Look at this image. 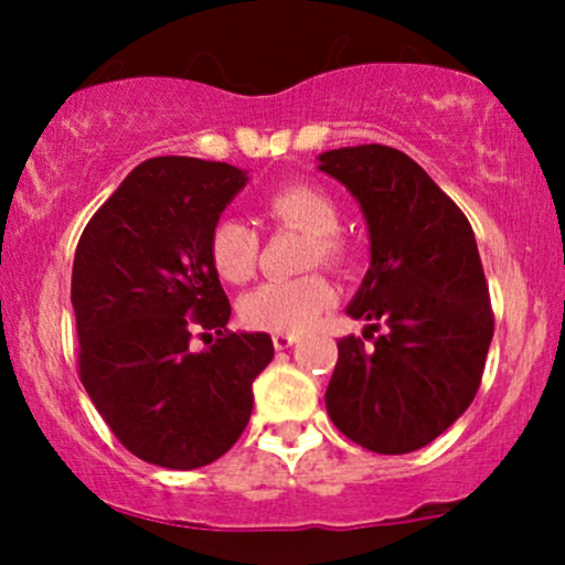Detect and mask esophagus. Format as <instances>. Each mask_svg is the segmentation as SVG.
Segmentation results:
<instances>
[{"label":"esophagus","mask_w":565,"mask_h":565,"mask_svg":"<svg viewBox=\"0 0 565 565\" xmlns=\"http://www.w3.org/2000/svg\"><path fill=\"white\" fill-rule=\"evenodd\" d=\"M300 342V337L297 334H274V348L276 350H287L291 345H297Z\"/></svg>","instance_id":"esophagus-1"}]
</instances>
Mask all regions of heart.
Returning <instances> with one entry per match:
<instances>
[{"label": "heart", "instance_id": "obj_1", "mask_svg": "<svg viewBox=\"0 0 565 565\" xmlns=\"http://www.w3.org/2000/svg\"><path fill=\"white\" fill-rule=\"evenodd\" d=\"M265 215L284 228L310 236L308 265L348 268L353 263V246L337 233L340 210L334 199L310 183H289L270 193L263 204ZM260 257L257 233L236 217H223L210 233V260L220 278L244 284L255 276ZM334 302V287L321 274L289 281H265L242 300L246 327L276 334H300Z\"/></svg>", "mask_w": 565, "mask_h": 565}]
</instances>
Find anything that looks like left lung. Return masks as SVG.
Returning a JSON list of instances; mask_svg holds the SVG:
<instances>
[{
  "label": "left lung",
  "instance_id": "8db88e82",
  "mask_svg": "<svg viewBox=\"0 0 565 565\" xmlns=\"http://www.w3.org/2000/svg\"><path fill=\"white\" fill-rule=\"evenodd\" d=\"M361 204L372 263L348 305L364 339L337 342L327 412L342 436L377 454L436 440L476 398L494 337L476 233L430 174L391 146H350L319 157Z\"/></svg>",
  "mask_w": 565,
  "mask_h": 565
}]
</instances>
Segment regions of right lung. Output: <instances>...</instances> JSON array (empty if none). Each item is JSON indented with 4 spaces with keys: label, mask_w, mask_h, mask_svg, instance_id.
Listing matches in <instances>:
<instances>
[{
    "label": "right lung",
    "mask_w": 565,
    "mask_h": 565,
    "mask_svg": "<svg viewBox=\"0 0 565 565\" xmlns=\"http://www.w3.org/2000/svg\"><path fill=\"white\" fill-rule=\"evenodd\" d=\"M246 180L225 161L148 159L76 246L79 380L142 462L196 470L223 457L249 423L252 382L274 359L265 332L225 329L231 302L210 260V233ZM196 326L218 334L201 354L186 348Z\"/></svg>",
    "instance_id": "1"
}]
</instances>
